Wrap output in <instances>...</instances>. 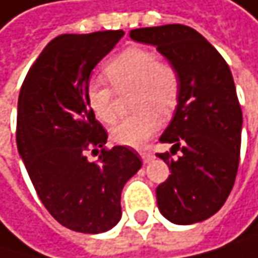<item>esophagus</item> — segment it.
Listing matches in <instances>:
<instances>
[{"instance_id":"esophagus-1","label":"esophagus","mask_w":258,"mask_h":258,"mask_svg":"<svg viewBox=\"0 0 258 258\" xmlns=\"http://www.w3.org/2000/svg\"><path fill=\"white\" fill-rule=\"evenodd\" d=\"M140 157H141V160H143L145 163H149V161H152L154 160V155L151 154V152H140Z\"/></svg>"}]
</instances>
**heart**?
<instances>
[{
    "mask_svg": "<svg viewBox=\"0 0 258 258\" xmlns=\"http://www.w3.org/2000/svg\"><path fill=\"white\" fill-rule=\"evenodd\" d=\"M104 74L115 89L134 87L131 117L118 121L110 129L117 145L140 148L155 132L161 118L175 110L181 78L174 64L158 59V55L146 47H129L107 62ZM87 104L103 123H113L117 109L113 104V89L103 80L89 81L86 89Z\"/></svg>",
    "mask_w": 258,
    "mask_h": 258,
    "instance_id": "obj_1",
    "label": "heart"
}]
</instances>
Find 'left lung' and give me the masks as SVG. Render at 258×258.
Masks as SVG:
<instances>
[{
	"mask_svg": "<svg viewBox=\"0 0 258 258\" xmlns=\"http://www.w3.org/2000/svg\"><path fill=\"white\" fill-rule=\"evenodd\" d=\"M137 43L155 46L181 78L174 117L160 137L171 152L157 154L171 175L157 187V205L175 225L203 222L220 209L234 186L243 117L229 66L197 30L183 24L134 29ZM180 149L182 155L172 159Z\"/></svg>",
	"mask_w": 258,
	"mask_h": 258,
	"instance_id": "1",
	"label": "left lung"
}]
</instances>
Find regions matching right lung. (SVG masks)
<instances>
[{
    "instance_id": "right-lung-1",
    "label": "right lung",
    "mask_w": 258,
    "mask_h": 258,
    "mask_svg": "<svg viewBox=\"0 0 258 258\" xmlns=\"http://www.w3.org/2000/svg\"><path fill=\"white\" fill-rule=\"evenodd\" d=\"M123 30L59 35L27 72L18 98L17 146L38 197L58 223L83 234L112 229L121 190L141 167L124 146L104 149L107 132L87 104L91 72ZM100 152L89 162L85 151Z\"/></svg>"
}]
</instances>
